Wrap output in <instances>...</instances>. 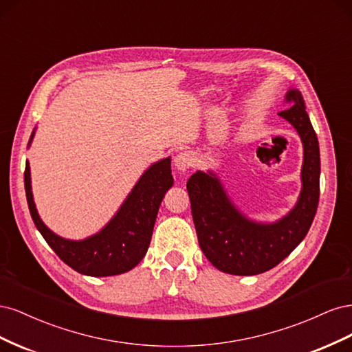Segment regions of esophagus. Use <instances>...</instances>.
<instances>
[{"label": "esophagus", "mask_w": 352, "mask_h": 352, "mask_svg": "<svg viewBox=\"0 0 352 352\" xmlns=\"http://www.w3.org/2000/svg\"><path fill=\"white\" fill-rule=\"evenodd\" d=\"M194 155L190 154L189 151H184V153H180V154H177L176 157H175V166H176V168L177 170H186V168H190L194 166Z\"/></svg>", "instance_id": "34e87169"}]
</instances>
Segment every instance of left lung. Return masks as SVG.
Masks as SVG:
<instances>
[{
    "mask_svg": "<svg viewBox=\"0 0 352 352\" xmlns=\"http://www.w3.org/2000/svg\"><path fill=\"white\" fill-rule=\"evenodd\" d=\"M292 107L279 114L300 133L304 145L302 190L295 208L273 225L245 219L230 204L212 173L197 172L186 188L199 247L216 269L238 276L273 269L300 243L314 220L320 195V151L300 91L287 92Z\"/></svg>",
    "mask_w": 352,
    "mask_h": 352,
    "instance_id": "1",
    "label": "left lung"
}]
</instances>
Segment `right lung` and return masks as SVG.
Masks as SVG:
<instances>
[{"label": "right lung", "instance_id": "right-lung-1", "mask_svg": "<svg viewBox=\"0 0 352 352\" xmlns=\"http://www.w3.org/2000/svg\"><path fill=\"white\" fill-rule=\"evenodd\" d=\"M172 185L173 176L170 158H166L146 170L107 226L97 235L76 242L57 236L42 223L32 198L28 162L25 167L28 206L32 220L41 235L73 270L97 278L129 272L144 258L150 247L160 204Z\"/></svg>", "mask_w": 352, "mask_h": 352}]
</instances>
